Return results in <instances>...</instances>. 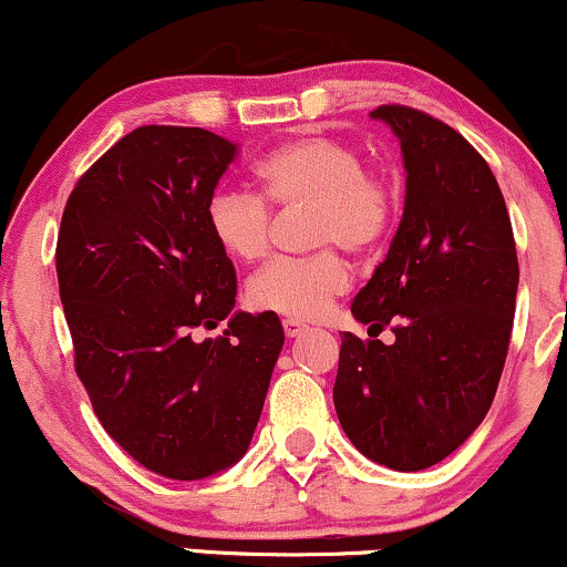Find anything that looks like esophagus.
Masks as SVG:
<instances>
[{
    "label": "esophagus",
    "mask_w": 567,
    "mask_h": 567,
    "mask_svg": "<svg viewBox=\"0 0 567 567\" xmlns=\"http://www.w3.org/2000/svg\"><path fill=\"white\" fill-rule=\"evenodd\" d=\"M282 327H285V336L288 338H298L301 332H306V324L298 322V319H282Z\"/></svg>",
    "instance_id": "34e87169"
}]
</instances>
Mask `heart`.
Listing matches in <instances>:
<instances>
[{"label": "heart", "mask_w": 567, "mask_h": 567, "mask_svg": "<svg viewBox=\"0 0 567 567\" xmlns=\"http://www.w3.org/2000/svg\"><path fill=\"white\" fill-rule=\"evenodd\" d=\"M256 179L271 206H313V243L372 254L391 229L395 197L385 176L364 168V155L336 136L285 142L256 163ZM261 197L221 187L208 197L206 224L235 261H258L269 250L271 216ZM351 285L349 264L336 250L309 258H277L248 282V301L290 319H317Z\"/></svg>", "instance_id": "b5f03b06"}]
</instances>
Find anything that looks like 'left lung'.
<instances>
[{"label": "left lung", "instance_id": "obj_1", "mask_svg": "<svg viewBox=\"0 0 567 567\" xmlns=\"http://www.w3.org/2000/svg\"><path fill=\"white\" fill-rule=\"evenodd\" d=\"M406 172L404 214L351 303L370 340L340 336L332 401L361 454L401 473L439 465L486 417L513 332L517 254L488 163L433 115L383 105ZM394 324L385 347L377 332Z\"/></svg>", "mask_w": 567, "mask_h": 567}]
</instances>
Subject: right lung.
<instances>
[{
  "instance_id": "add662e5",
  "label": "right lung",
  "mask_w": 567,
  "mask_h": 567,
  "mask_svg": "<svg viewBox=\"0 0 567 567\" xmlns=\"http://www.w3.org/2000/svg\"><path fill=\"white\" fill-rule=\"evenodd\" d=\"M237 145L195 126H140L68 197L58 282L76 372L107 435L163 478L200 481L243 460L285 332L235 309V266L206 203ZM228 319L218 339L197 326Z\"/></svg>"
}]
</instances>
